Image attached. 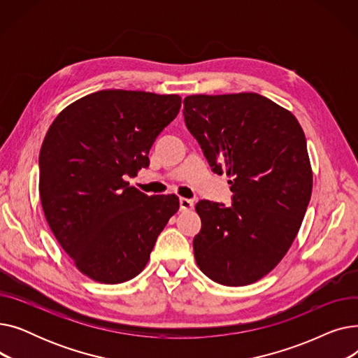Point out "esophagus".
Masks as SVG:
<instances>
[{"mask_svg":"<svg viewBox=\"0 0 358 358\" xmlns=\"http://www.w3.org/2000/svg\"><path fill=\"white\" fill-rule=\"evenodd\" d=\"M194 208V201L190 199H180V210L181 212H189Z\"/></svg>","mask_w":358,"mask_h":358,"instance_id":"1","label":"esophagus"}]
</instances>
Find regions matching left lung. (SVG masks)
I'll return each instance as SVG.
<instances>
[{"instance_id": "obj_1", "label": "left lung", "mask_w": 358, "mask_h": 358, "mask_svg": "<svg viewBox=\"0 0 358 358\" xmlns=\"http://www.w3.org/2000/svg\"><path fill=\"white\" fill-rule=\"evenodd\" d=\"M184 120L232 204L200 200L193 239L200 270L223 286L268 274L294 241L312 194L306 138L286 108L255 92L184 99Z\"/></svg>"}]
</instances>
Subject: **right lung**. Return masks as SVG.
I'll return each instance as SVG.
<instances>
[{
  "label": "right lung",
  "mask_w": 358,
  "mask_h": 358,
  "mask_svg": "<svg viewBox=\"0 0 358 358\" xmlns=\"http://www.w3.org/2000/svg\"><path fill=\"white\" fill-rule=\"evenodd\" d=\"M181 97L103 90L55 119L39 155L49 227L90 278L117 285L146 266L178 197L148 196L126 181L149 166V149L180 111Z\"/></svg>",
  "instance_id": "add662e5"
}]
</instances>
